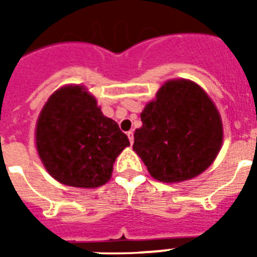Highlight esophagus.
<instances>
[{
    "label": "esophagus",
    "instance_id": "34e87169",
    "mask_svg": "<svg viewBox=\"0 0 257 257\" xmlns=\"http://www.w3.org/2000/svg\"><path fill=\"white\" fill-rule=\"evenodd\" d=\"M126 135H128L129 142H131V145H132V143H134V132H132V131H129V132Z\"/></svg>",
    "mask_w": 257,
    "mask_h": 257
}]
</instances>
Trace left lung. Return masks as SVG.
Here are the masks:
<instances>
[{
	"label": "left lung",
	"instance_id": "8db88e82",
	"mask_svg": "<svg viewBox=\"0 0 257 257\" xmlns=\"http://www.w3.org/2000/svg\"><path fill=\"white\" fill-rule=\"evenodd\" d=\"M140 118L143 125L135 131L134 150L160 182L179 183L198 176L220 151V114L193 81H167Z\"/></svg>",
	"mask_w": 257,
	"mask_h": 257
}]
</instances>
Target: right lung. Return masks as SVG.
<instances>
[{"mask_svg": "<svg viewBox=\"0 0 257 257\" xmlns=\"http://www.w3.org/2000/svg\"><path fill=\"white\" fill-rule=\"evenodd\" d=\"M36 146L45 169L59 183L95 189L110 180L115 158L129 140L84 86L66 85L42 107Z\"/></svg>", "mask_w": 257, "mask_h": 257, "instance_id": "right-lung-1", "label": "right lung"}]
</instances>
